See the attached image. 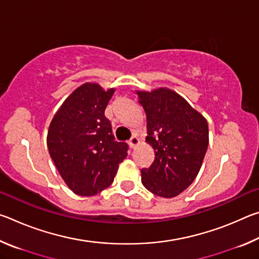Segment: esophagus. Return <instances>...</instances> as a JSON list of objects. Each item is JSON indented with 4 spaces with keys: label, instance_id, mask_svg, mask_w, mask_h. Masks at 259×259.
Masks as SVG:
<instances>
[{
    "label": "esophagus",
    "instance_id": "obj_1",
    "mask_svg": "<svg viewBox=\"0 0 259 259\" xmlns=\"http://www.w3.org/2000/svg\"><path fill=\"white\" fill-rule=\"evenodd\" d=\"M139 143V139H138V137L137 136H133V137H131L130 139H129V145H130V147H135L136 145H137V144Z\"/></svg>",
    "mask_w": 259,
    "mask_h": 259
}]
</instances>
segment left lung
Segmentation results:
<instances>
[{"mask_svg": "<svg viewBox=\"0 0 259 259\" xmlns=\"http://www.w3.org/2000/svg\"><path fill=\"white\" fill-rule=\"evenodd\" d=\"M147 120L146 142L155 157L142 183L161 198H174L194 182L209 143L207 120L172 90L137 91Z\"/></svg>", "mask_w": 259, "mask_h": 259, "instance_id": "obj_1", "label": "left lung"}]
</instances>
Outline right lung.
Segmentation results:
<instances>
[{
    "label": "right lung",
    "mask_w": 259,
    "mask_h": 259,
    "mask_svg": "<svg viewBox=\"0 0 259 259\" xmlns=\"http://www.w3.org/2000/svg\"><path fill=\"white\" fill-rule=\"evenodd\" d=\"M114 89L96 83L74 90L52 119L47 144L55 165L77 195L98 194L114 181L128 154V144L116 142L105 116Z\"/></svg>",
    "instance_id": "add662e5"
}]
</instances>
